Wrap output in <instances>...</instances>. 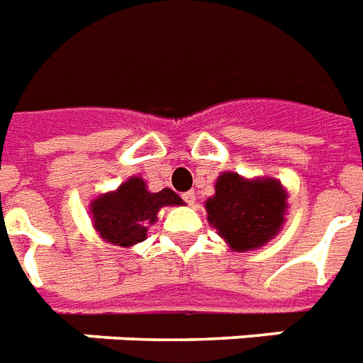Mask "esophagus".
<instances>
[{"label":"esophagus","mask_w":363,"mask_h":363,"mask_svg":"<svg viewBox=\"0 0 363 363\" xmlns=\"http://www.w3.org/2000/svg\"><path fill=\"white\" fill-rule=\"evenodd\" d=\"M182 200L189 203V206H194V203H196V194H194V192H192V190H189V192H184V194H182Z\"/></svg>","instance_id":"1"}]
</instances>
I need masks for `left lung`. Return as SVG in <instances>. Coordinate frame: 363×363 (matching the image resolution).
Instances as JSON below:
<instances>
[{
  "label": "left lung",
  "instance_id": "left-lung-1",
  "mask_svg": "<svg viewBox=\"0 0 363 363\" xmlns=\"http://www.w3.org/2000/svg\"><path fill=\"white\" fill-rule=\"evenodd\" d=\"M206 211L209 225L235 252L256 250L283 227L286 192L275 179L248 181L238 173H221Z\"/></svg>",
  "mask_w": 363,
  "mask_h": 363
}]
</instances>
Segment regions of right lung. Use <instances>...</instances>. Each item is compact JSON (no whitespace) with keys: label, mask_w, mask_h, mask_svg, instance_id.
<instances>
[{"label":"right lung","mask_w":363,"mask_h":363,"mask_svg":"<svg viewBox=\"0 0 363 363\" xmlns=\"http://www.w3.org/2000/svg\"><path fill=\"white\" fill-rule=\"evenodd\" d=\"M181 196L171 189L150 192L140 177H130L115 192L98 196L90 203L94 229L115 246H133L142 242L150 225L157 221L163 206H181Z\"/></svg>","instance_id":"add662e5"}]
</instances>
